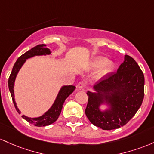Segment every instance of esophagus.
<instances>
[{
	"label": "esophagus",
	"instance_id": "obj_1",
	"mask_svg": "<svg viewBox=\"0 0 154 154\" xmlns=\"http://www.w3.org/2000/svg\"><path fill=\"white\" fill-rule=\"evenodd\" d=\"M86 85V83L85 82H80L77 84L76 86L79 89H84Z\"/></svg>",
	"mask_w": 154,
	"mask_h": 154
}]
</instances>
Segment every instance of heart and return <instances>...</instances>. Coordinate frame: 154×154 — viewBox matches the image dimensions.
<instances>
[{"label": "heart", "instance_id": "1", "mask_svg": "<svg viewBox=\"0 0 154 154\" xmlns=\"http://www.w3.org/2000/svg\"><path fill=\"white\" fill-rule=\"evenodd\" d=\"M100 68L98 70L97 74V77L100 78L105 74L108 73L112 70L113 68V65L111 62L106 61V59L104 57H96L93 60L92 63H91V68Z\"/></svg>", "mask_w": 154, "mask_h": 154}]
</instances>
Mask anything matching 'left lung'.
<instances>
[{
  "label": "left lung",
  "mask_w": 154,
  "mask_h": 154,
  "mask_svg": "<svg viewBox=\"0 0 154 154\" xmlns=\"http://www.w3.org/2000/svg\"><path fill=\"white\" fill-rule=\"evenodd\" d=\"M94 86L101 93L88 91V103L85 113L94 126L105 130L123 127L135 115L144 98L145 79L135 60L125 55L124 61L117 72L107 73ZM103 98L112 104L110 111L101 112L99 105Z\"/></svg>",
  "instance_id": "1"
}]
</instances>
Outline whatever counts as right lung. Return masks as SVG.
Returning a JSON list of instances; mask_svg holds the SVG:
<instances>
[{
    "label": "right lung",
    "instance_id": "1",
    "mask_svg": "<svg viewBox=\"0 0 154 154\" xmlns=\"http://www.w3.org/2000/svg\"><path fill=\"white\" fill-rule=\"evenodd\" d=\"M50 53H51V51H50L49 49H48L47 46L45 44L38 45V46L27 51L25 54L21 55L20 57L17 59L16 63L14 65L11 74H10V76L8 78V88H9V91L11 92L14 105L15 108H16L17 111L19 113H20V111L17 108L14 101V81L15 79H16L17 72H19L22 65L25 62L26 59L35 56V55L49 54ZM75 86L72 85L65 86L62 87L61 90L59 92L57 97L55 100L52 107L46 113H44V115L38 117V118H28V117L25 116H22V118L25 119L29 123L33 124L36 127H44V126H47L54 123V122H56L57 119H58L59 116L61 113V110L62 108H63L64 103H65V100L67 99V97L70 94H72V92L75 90Z\"/></svg>",
    "mask_w": 154,
    "mask_h": 154
}]
</instances>
